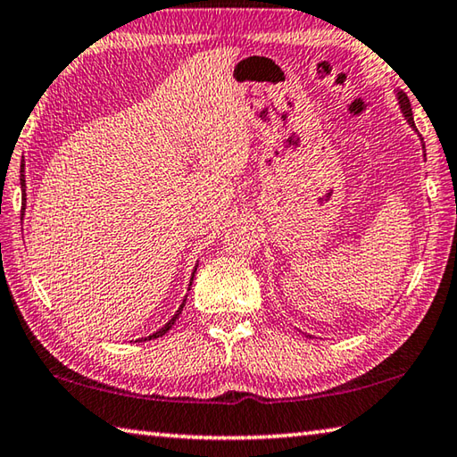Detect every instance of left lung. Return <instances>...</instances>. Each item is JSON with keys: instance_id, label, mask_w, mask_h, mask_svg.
Wrapping results in <instances>:
<instances>
[{"instance_id": "8db88e82", "label": "left lung", "mask_w": 457, "mask_h": 457, "mask_svg": "<svg viewBox=\"0 0 457 457\" xmlns=\"http://www.w3.org/2000/svg\"><path fill=\"white\" fill-rule=\"evenodd\" d=\"M398 99H401V107H403V112H404V118L409 120V124L415 128V121H412V112H411V104H409V97L404 96V93H401V96H398ZM425 148V146H423Z\"/></svg>"}]
</instances>
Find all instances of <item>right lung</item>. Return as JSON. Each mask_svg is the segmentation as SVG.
<instances>
[{
  "instance_id": "1",
  "label": "right lung",
  "mask_w": 457,
  "mask_h": 457,
  "mask_svg": "<svg viewBox=\"0 0 457 457\" xmlns=\"http://www.w3.org/2000/svg\"><path fill=\"white\" fill-rule=\"evenodd\" d=\"M20 172H21V175H20V183H21V191H24V203H26V180H24V170H20ZM185 301H187V299H185ZM185 301H183V305H180V309L175 313V317H172V320H170L169 323H166L161 331H156V333H152V336H148V339H152V337H162L164 333L169 331V329L172 328V325H175V321L179 320V315H180V311H183V307H185Z\"/></svg>"
}]
</instances>
